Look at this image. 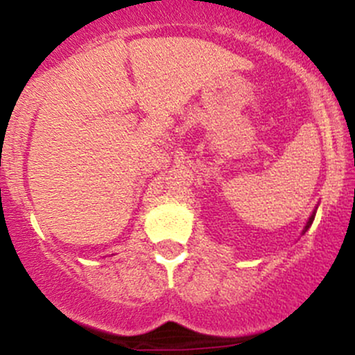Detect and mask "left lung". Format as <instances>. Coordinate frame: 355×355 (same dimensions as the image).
Listing matches in <instances>:
<instances>
[{
	"label": "left lung",
	"instance_id": "obj_1",
	"mask_svg": "<svg viewBox=\"0 0 355 355\" xmlns=\"http://www.w3.org/2000/svg\"><path fill=\"white\" fill-rule=\"evenodd\" d=\"M313 217H315V214H312V215H311V218H309L307 225H305V230H307V229H309V227H311V225H312V222H313Z\"/></svg>",
	"mask_w": 355,
	"mask_h": 355
}]
</instances>
